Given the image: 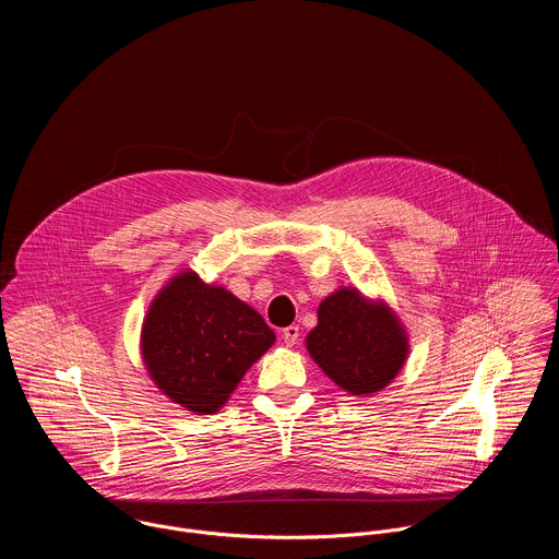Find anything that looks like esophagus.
<instances>
[{"label":"esophagus","instance_id":"1","mask_svg":"<svg viewBox=\"0 0 559 559\" xmlns=\"http://www.w3.org/2000/svg\"><path fill=\"white\" fill-rule=\"evenodd\" d=\"M282 342L286 344V346H295L297 344V340H299V326L297 324H290V326H286V329H282Z\"/></svg>","mask_w":559,"mask_h":559}]
</instances>
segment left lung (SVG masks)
Wrapping results in <instances>:
<instances>
[{"instance_id":"1","label":"left lung","mask_w":559,"mask_h":559,"mask_svg":"<svg viewBox=\"0 0 559 559\" xmlns=\"http://www.w3.org/2000/svg\"><path fill=\"white\" fill-rule=\"evenodd\" d=\"M306 348L340 390L361 399L399 377L408 357V333L383 299L344 286L320 301L319 324L308 333Z\"/></svg>"}]
</instances>
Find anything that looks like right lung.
<instances>
[{"mask_svg":"<svg viewBox=\"0 0 559 559\" xmlns=\"http://www.w3.org/2000/svg\"><path fill=\"white\" fill-rule=\"evenodd\" d=\"M273 342V329L251 306L187 269L155 295L140 348L163 396L195 415H211Z\"/></svg>","mask_w":559,"mask_h":559,"instance_id":"add662e5","label":"right lung"}]
</instances>
